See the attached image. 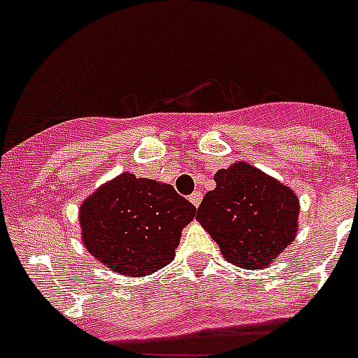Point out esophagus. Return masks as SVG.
Masks as SVG:
<instances>
[{
	"label": "esophagus",
	"mask_w": 358,
	"mask_h": 358,
	"mask_svg": "<svg viewBox=\"0 0 358 358\" xmlns=\"http://www.w3.org/2000/svg\"><path fill=\"white\" fill-rule=\"evenodd\" d=\"M201 201H202V194H201V192H194V194L189 195V202H192V204H194L195 208H199Z\"/></svg>",
	"instance_id": "obj_1"
}]
</instances>
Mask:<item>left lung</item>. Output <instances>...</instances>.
<instances>
[{
    "mask_svg": "<svg viewBox=\"0 0 358 358\" xmlns=\"http://www.w3.org/2000/svg\"><path fill=\"white\" fill-rule=\"evenodd\" d=\"M213 179L217 186L204 195L195 218L233 265L251 271L273 264L297 233L296 194L243 161L220 169Z\"/></svg>",
    "mask_w": 358,
    "mask_h": 358,
    "instance_id": "1",
    "label": "left lung"
}]
</instances>
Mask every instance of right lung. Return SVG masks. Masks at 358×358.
Instances as JSON below:
<instances>
[{
	"mask_svg": "<svg viewBox=\"0 0 358 358\" xmlns=\"http://www.w3.org/2000/svg\"><path fill=\"white\" fill-rule=\"evenodd\" d=\"M195 211L173 186L125 172L80 206L82 242L115 273L148 276L173 260L182 227Z\"/></svg>",
	"mask_w": 358,
	"mask_h": 358,
	"instance_id": "add662e5",
	"label": "right lung"
}]
</instances>
